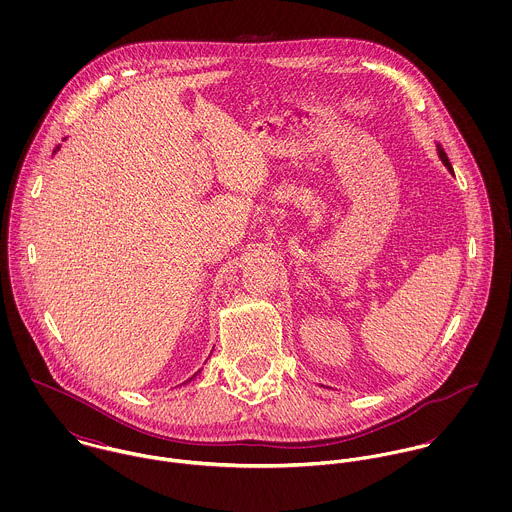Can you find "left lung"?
<instances>
[{"label": "left lung", "mask_w": 512, "mask_h": 512, "mask_svg": "<svg viewBox=\"0 0 512 512\" xmlns=\"http://www.w3.org/2000/svg\"><path fill=\"white\" fill-rule=\"evenodd\" d=\"M436 149H438V155L439 159H441V163L447 167V171L453 175V167H451V163H449V159H447V153L443 151V147L439 146V144H436Z\"/></svg>", "instance_id": "left-lung-1"}]
</instances>
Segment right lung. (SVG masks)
Instances as JSON below:
<instances>
[{
    "instance_id": "add662e5",
    "label": "right lung",
    "mask_w": 512,
    "mask_h": 512,
    "mask_svg": "<svg viewBox=\"0 0 512 512\" xmlns=\"http://www.w3.org/2000/svg\"><path fill=\"white\" fill-rule=\"evenodd\" d=\"M57 149H59V147H57ZM57 149H55V151H57ZM193 378H195V374H193ZM193 378H189V380H193Z\"/></svg>"
}]
</instances>
